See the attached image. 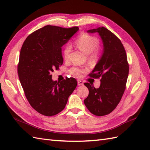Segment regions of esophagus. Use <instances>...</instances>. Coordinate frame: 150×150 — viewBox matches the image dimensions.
<instances>
[{
  "mask_svg": "<svg viewBox=\"0 0 150 150\" xmlns=\"http://www.w3.org/2000/svg\"><path fill=\"white\" fill-rule=\"evenodd\" d=\"M77 83H78V85H79V86H82V85L84 84V82H82V81H81V80H78L77 81Z\"/></svg>",
  "mask_w": 150,
  "mask_h": 150,
  "instance_id": "obj_1",
  "label": "esophagus"
}]
</instances>
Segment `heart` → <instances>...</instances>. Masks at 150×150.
<instances>
[{"mask_svg": "<svg viewBox=\"0 0 150 150\" xmlns=\"http://www.w3.org/2000/svg\"><path fill=\"white\" fill-rule=\"evenodd\" d=\"M77 48L84 53L86 54L89 61L95 62L99 59L101 55V50L98 47L100 40L97 37L91 35L87 33L80 35L75 41ZM71 52V46L66 44L63 50V55L65 59L69 58V54ZM87 71V68L73 67L69 70V73L75 77H81L84 73Z\"/></svg>", "mask_w": 150, "mask_h": 150, "instance_id": "heart-1", "label": "heart"}]
</instances>
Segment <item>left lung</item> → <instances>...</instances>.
I'll return each instance as SVG.
<instances>
[{"label": "left lung", "mask_w": 150, "mask_h": 150, "mask_svg": "<svg viewBox=\"0 0 150 150\" xmlns=\"http://www.w3.org/2000/svg\"><path fill=\"white\" fill-rule=\"evenodd\" d=\"M98 33L103 42V54L89 76L100 79V85L95 88L86 82L89 95L84 104L90 112L104 116L115 109L126 89L129 73V64L125 49L115 35L104 27L88 31Z\"/></svg>", "instance_id": "8db88e82"}]
</instances>
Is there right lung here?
I'll return each mask as SVG.
<instances>
[{"mask_svg": "<svg viewBox=\"0 0 150 150\" xmlns=\"http://www.w3.org/2000/svg\"><path fill=\"white\" fill-rule=\"evenodd\" d=\"M79 29L47 25L28 35L22 44L17 67L19 80L31 107L43 115L62 111L77 87L75 79L53 81L51 73L63 64L61 47Z\"/></svg>", "mask_w": 150, "mask_h": 150, "instance_id": "1", "label": "right lung"}]
</instances>
